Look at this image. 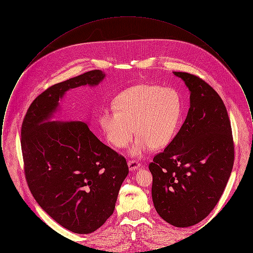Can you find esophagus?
I'll use <instances>...</instances> for the list:
<instances>
[{
    "label": "esophagus",
    "mask_w": 253,
    "mask_h": 253,
    "mask_svg": "<svg viewBox=\"0 0 253 253\" xmlns=\"http://www.w3.org/2000/svg\"><path fill=\"white\" fill-rule=\"evenodd\" d=\"M140 163H138L137 161H134V160H130L128 162V167L131 169V170H134V169H137L140 168Z\"/></svg>",
    "instance_id": "esophagus-1"
}]
</instances>
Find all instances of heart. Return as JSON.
Wrapping results in <instances>:
<instances>
[{"mask_svg":"<svg viewBox=\"0 0 253 253\" xmlns=\"http://www.w3.org/2000/svg\"><path fill=\"white\" fill-rule=\"evenodd\" d=\"M180 117V96L174 89L138 84L116 96L113 109H102L98 124L105 139L119 149L131 141L134 130L137 135L129 154L140 157L152 148L162 149L171 142Z\"/></svg>","mask_w":253,"mask_h":253,"instance_id":"b5f03b06","label":"heart"}]
</instances>
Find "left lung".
Wrapping results in <instances>:
<instances>
[{"label": "left lung", "instance_id": "1", "mask_svg": "<svg viewBox=\"0 0 253 253\" xmlns=\"http://www.w3.org/2000/svg\"><path fill=\"white\" fill-rule=\"evenodd\" d=\"M172 73L190 91V109L179 132L149 169L157 213L186 228L216 206L233 167L234 147L228 112L215 90L194 75Z\"/></svg>", "mask_w": 253, "mask_h": 253}]
</instances>
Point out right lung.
Returning <instances> with one entry per match:
<instances>
[{"label": "right lung", "instance_id": "right-lung-1", "mask_svg": "<svg viewBox=\"0 0 253 253\" xmlns=\"http://www.w3.org/2000/svg\"><path fill=\"white\" fill-rule=\"evenodd\" d=\"M105 73L93 70L49 87L37 96L22 125L24 171L38 204L60 226L87 234L114 212L126 159L103 144L84 121H51L65 93L95 87Z\"/></svg>", "mask_w": 253, "mask_h": 253}]
</instances>
